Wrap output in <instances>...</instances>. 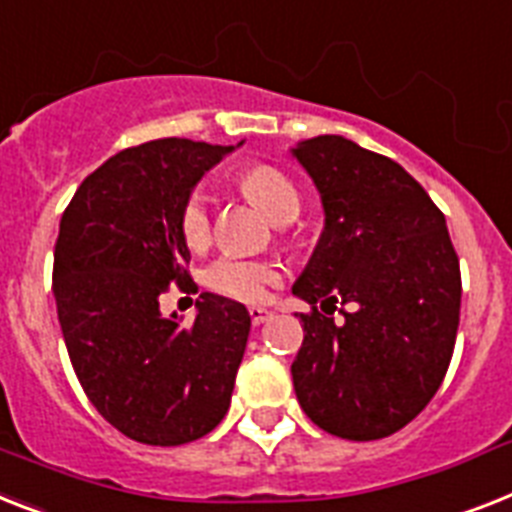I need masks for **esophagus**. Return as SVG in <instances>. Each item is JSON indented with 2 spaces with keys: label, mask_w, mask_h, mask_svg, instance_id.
<instances>
[{
  "label": "esophagus",
  "mask_w": 512,
  "mask_h": 512,
  "mask_svg": "<svg viewBox=\"0 0 512 512\" xmlns=\"http://www.w3.org/2000/svg\"><path fill=\"white\" fill-rule=\"evenodd\" d=\"M270 310L268 307H260V305H252L249 307V318H252V323H255V326H260V323H265L270 318Z\"/></svg>",
  "instance_id": "esophagus-1"
}]
</instances>
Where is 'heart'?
I'll list each match as a JSON object with an SVG mask.
<instances>
[{
	"label": "heart",
	"mask_w": 512,
	"mask_h": 512,
	"mask_svg": "<svg viewBox=\"0 0 512 512\" xmlns=\"http://www.w3.org/2000/svg\"><path fill=\"white\" fill-rule=\"evenodd\" d=\"M239 189L249 202H255L270 220L286 223L299 213V191L294 184L273 165H252L242 170L236 178ZM181 236L191 249H205L213 234V213H210V197L202 189H194L186 197L181 215H178ZM281 265L273 260H255V257L223 255L207 265L205 284L218 294L257 302L263 299L270 286L281 281Z\"/></svg>",
	"instance_id": "heart-1"
}]
</instances>
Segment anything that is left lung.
<instances>
[{"mask_svg": "<svg viewBox=\"0 0 512 512\" xmlns=\"http://www.w3.org/2000/svg\"><path fill=\"white\" fill-rule=\"evenodd\" d=\"M292 155L326 213L292 286L313 307L299 313L294 392L315 426L371 442L407 426L442 386L460 323L458 255L442 210L394 160L344 136L299 141ZM336 304L353 305L342 322Z\"/></svg>", "mask_w": 512, "mask_h": 512, "instance_id": "8db88e82", "label": "left lung"}]
</instances>
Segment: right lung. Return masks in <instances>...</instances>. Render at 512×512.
Segmentation results:
<instances>
[{
	"label": "right lung",
	"mask_w": 512,
	"mask_h": 512,
	"mask_svg": "<svg viewBox=\"0 0 512 512\" xmlns=\"http://www.w3.org/2000/svg\"><path fill=\"white\" fill-rule=\"evenodd\" d=\"M228 152L191 139L123 149L83 178L62 213L52 292L70 363L91 405L134 442H194L231 405L247 307L202 292L189 326L160 313L168 284H191L181 207Z\"/></svg>",
	"instance_id": "1"
}]
</instances>
